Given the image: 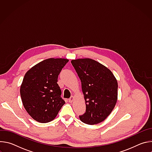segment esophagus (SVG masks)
Segmentation results:
<instances>
[{"mask_svg":"<svg viewBox=\"0 0 152 152\" xmlns=\"http://www.w3.org/2000/svg\"><path fill=\"white\" fill-rule=\"evenodd\" d=\"M73 100H74V97L73 96H71V97L69 99V102H72L73 101Z\"/></svg>","mask_w":152,"mask_h":152,"instance_id":"34e87169","label":"esophagus"}]
</instances>
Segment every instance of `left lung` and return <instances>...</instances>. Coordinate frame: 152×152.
I'll return each instance as SVG.
<instances>
[{"label": "left lung", "instance_id": "left-lung-1", "mask_svg": "<svg viewBox=\"0 0 152 152\" xmlns=\"http://www.w3.org/2000/svg\"><path fill=\"white\" fill-rule=\"evenodd\" d=\"M82 83L86 103L85 114L80 120L96 124L106 119L117 101L118 83L113 73L99 62L90 59L71 61Z\"/></svg>", "mask_w": 152, "mask_h": 152}]
</instances>
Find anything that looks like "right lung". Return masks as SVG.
Wrapping results in <instances>:
<instances>
[{"instance_id": "1", "label": "right lung", "mask_w": 152, "mask_h": 152, "mask_svg": "<svg viewBox=\"0 0 152 152\" xmlns=\"http://www.w3.org/2000/svg\"><path fill=\"white\" fill-rule=\"evenodd\" d=\"M68 62L67 59H48L25 74L20 96L25 110L35 120L43 123L52 121L66 103L61 96L57 82L58 75Z\"/></svg>"}]
</instances>
